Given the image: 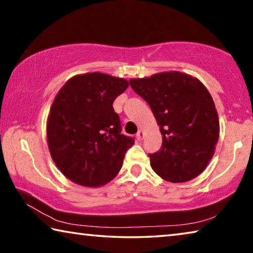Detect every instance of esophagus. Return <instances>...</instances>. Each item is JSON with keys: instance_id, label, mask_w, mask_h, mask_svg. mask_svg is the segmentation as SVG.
I'll return each instance as SVG.
<instances>
[{"instance_id": "esophagus-1", "label": "esophagus", "mask_w": 253, "mask_h": 253, "mask_svg": "<svg viewBox=\"0 0 253 253\" xmlns=\"http://www.w3.org/2000/svg\"><path fill=\"white\" fill-rule=\"evenodd\" d=\"M136 138L138 139V140H142L144 138V130L139 129L138 132H137V134H136Z\"/></svg>"}]
</instances>
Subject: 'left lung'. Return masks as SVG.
Returning <instances> with one entry per match:
<instances>
[{"instance_id":"left-lung-1","label":"left lung","mask_w":253,"mask_h":253,"mask_svg":"<svg viewBox=\"0 0 253 253\" xmlns=\"http://www.w3.org/2000/svg\"><path fill=\"white\" fill-rule=\"evenodd\" d=\"M129 84L151 106L163 136L160 151L148 155L154 172L172 183L199 176L213 157L220 134L219 116L207 87L179 71L130 79Z\"/></svg>"}]
</instances>
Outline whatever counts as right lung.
Instances as JSON below:
<instances>
[{"label":"right lung","instance_id":"add662e5","mask_svg":"<svg viewBox=\"0 0 253 253\" xmlns=\"http://www.w3.org/2000/svg\"><path fill=\"white\" fill-rule=\"evenodd\" d=\"M128 81L101 72L77 75L62 85L46 121L50 155L71 182L99 187L118 174L134 139L122 134L113 102Z\"/></svg>","mask_w":253,"mask_h":253}]
</instances>
